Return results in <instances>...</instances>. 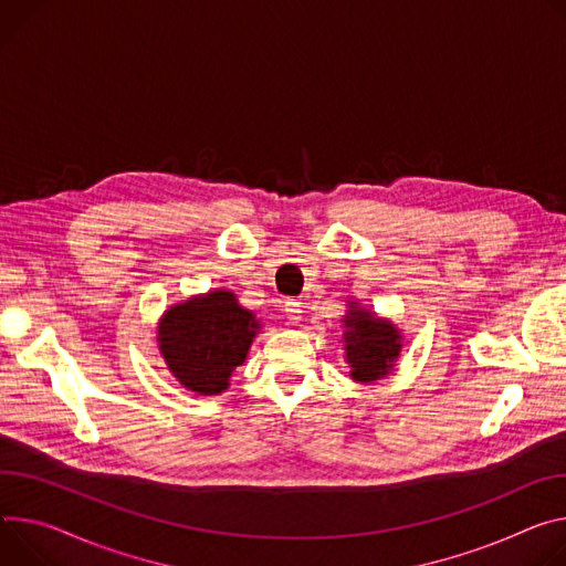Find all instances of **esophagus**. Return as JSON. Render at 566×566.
Here are the masks:
<instances>
[{
    "instance_id": "1",
    "label": "esophagus",
    "mask_w": 566,
    "mask_h": 566,
    "mask_svg": "<svg viewBox=\"0 0 566 566\" xmlns=\"http://www.w3.org/2000/svg\"><path fill=\"white\" fill-rule=\"evenodd\" d=\"M284 316L291 325H297L302 321V310H300V302L295 300H286L284 302Z\"/></svg>"
}]
</instances>
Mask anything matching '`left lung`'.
<instances>
[{"instance_id":"left-lung-1","label":"left lung","mask_w":566,"mask_h":566,"mask_svg":"<svg viewBox=\"0 0 566 566\" xmlns=\"http://www.w3.org/2000/svg\"><path fill=\"white\" fill-rule=\"evenodd\" d=\"M345 358L349 364V377L358 384H373L386 377L401 352L399 329L373 312L349 302L347 316L343 318Z\"/></svg>"}]
</instances>
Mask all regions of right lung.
I'll return each instance as SVG.
<instances>
[{"label": "right lung", "mask_w": 566, "mask_h": 566, "mask_svg": "<svg viewBox=\"0 0 566 566\" xmlns=\"http://www.w3.org/2000/svg\"><path fill=\"white\" fill-rule=\"evenodd\" d=\"M256 332L260 321L237 295L214 289L167 310L158 323V345L169 373L187 390L219 395L245 361Z\"/></svg>", "instance_id": "obj_1"}]
</instances>
